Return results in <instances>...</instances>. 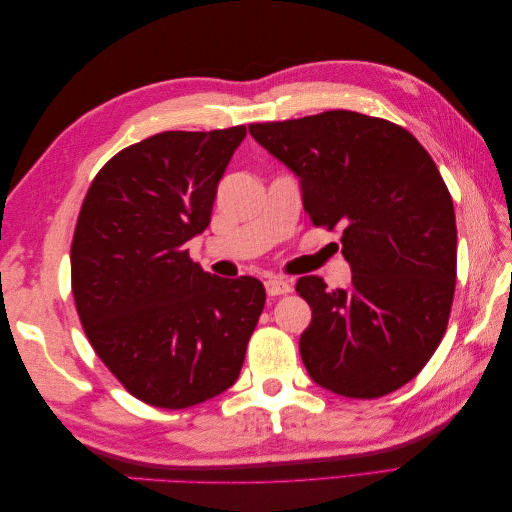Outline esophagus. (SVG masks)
I'll use <instances>...</instances> for the list:
<instances>
[{"label":"esophagus","instance_id":"obj_1","mask_svg":"<svg viewBox=\"0 0 512 512\" xmlns=\"http://www.w3.org/2000/svg\"><path fill=\"white\" fill-rule=\"evenodd\" d=\"M265 288L269 297H280V294H288L292 290V284L284 280V277H271V280H267Z\"/></svg>","mask_w":512,"mask_h":512}]
</instances>
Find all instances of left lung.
<instances>
[{
    "instance_id": "obj_1",
    "label": "left lung",
    "mask_w": 512,
    "mask_h": 512,
    "mask_svg": "<svg viewBox=\"0 0 512 512\" xmlns=\"http://www.w3.org/2000/svg\"><path fill=\"white\" fill-rule=\"evenodd\" d=\"M250 134L299 177L312 222L342 228L350 288L297 282L312 307L299 342L309 378L352 399L397 391L440 346L455 294V209L436 164L408 130L352 111Z\"/></svg>"
}]
</instances>
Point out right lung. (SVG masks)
Returning a JSON list of instances; mask_svg holds the SVG:
<instances>
[{"instance_id":"right-lung-1","label":"right lung","mask_w":512,"mask_h":512,"mask_svg":"<svg viewBox=\"0 0 512 512\" xmlns=\"http://www.w3.org/2000/svg\"><path fill=\"white\" fill-rule=\"evenodd\" d=\"M243 138L245 126L149 136L108 160L83 200L76 312L100 361L149 406L190 408L235 384L265 307L256 277L211 275L185 250Z\"/></svg>"}]
</instances>
